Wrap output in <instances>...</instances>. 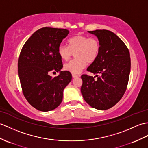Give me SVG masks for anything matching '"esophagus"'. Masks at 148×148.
Returning a JSON list of instances; mask_svg holds the SVG:
<instances>
[{
	"label": "esophagus",
	"instance_id": "obj_1",
	"mask_svg": "<svg viewBox=\"0 0 148 148\" xmlns=\"http://www.w3.org/2000/svg\"><path fill=\"white\" fill-rule=\"evenodd\" d=\"M72 76H73V78H75V77H78V75L75 74H72Z\"/></svg>",
	"mask_w": 148,
	"mask_h": 148
}]
</instances>
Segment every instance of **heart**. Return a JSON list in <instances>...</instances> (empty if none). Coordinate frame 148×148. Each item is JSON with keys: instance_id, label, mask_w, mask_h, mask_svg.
Listing matches in <instances>:
<instances>
[{"instance_id": "1", "label": "heart", "mask_w": 148, "mask_h": 148, "mask_svg": "<svg viewBox=\"0 0 148 148\" xmlns=\"http://www.w3.org/2000/svg\"><path fill=\"white\" fill-rule=\"evenodd\" d=\"M69 47L60 44L58 47V54L62 60L69 59L73 53L75 58L65 64L64 69L77 74L86 66L97 59L101 50V45L96 37H89L79 33L68 40Z\"/></svg>"}]
</instances>
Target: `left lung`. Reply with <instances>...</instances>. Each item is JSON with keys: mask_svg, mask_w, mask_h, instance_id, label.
Here are the masks:
<instances>
[{"mask_svg": "<svg viewBox=\"0 0 148 148\" xmlns=\"http://www.w3.org/2000/svg\"><path fill=\"white\" fill-rule=\"evenodd\" d=\"M100 42L101 50L94 62L87 69L95 77L82 74L81 91L86 103L92 108L104 110L121 100L127 87L130 71V57L127 47L109 30L89 31ZM100 73L101 76L97 74Z\"/></svg>", "mask_w": 148, "mask_h": 148, "instance_id": "obj_1", "label": "left lung"}]
</instances>
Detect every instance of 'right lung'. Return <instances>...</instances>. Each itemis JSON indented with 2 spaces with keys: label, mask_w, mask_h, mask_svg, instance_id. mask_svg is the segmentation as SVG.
<instances>
[{
  "label": "right lung",
  "mask_w": 148,
  "mask_h": 148,
  "mask_svg": "<svg viewBox=\"0 0 148 148\" xmlns=\"http://www.w3.org/2000/svg\"><path fill=\"white\" fill-rule=\"evenodd\" d=\"M69 31L42 27L34 33L24 45L18 59V74L23 93L34 108L42 112L53 110L61 103L64 88L72 79L63 67L58 47ZM60 71L51 78V72Z\"/></svg>",
  "instance_id": "obj_1"
}]
</instances>
